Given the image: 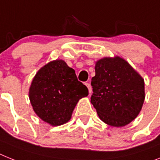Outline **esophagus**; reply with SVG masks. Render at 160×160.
I'll return each mask as SVG.
<instances>
[{
	"instance_id": "1",
	"label": "esophagus",
	"mask_w": 160,
	"mask_h": 160,
	"mask_svg": "<svg viewBox=\"0 0 160 160\" xmlns=\"http://www.w3.org/2000/svg\"><path fill=\"white\" fill-rule=\"evenodd\" d=\"M84 84H85L87 88H88V92H89V93H91V92H92V88H91L90 84H89V83H84Z\"/></svg>"
}]
</instances>
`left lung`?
<instances>
[{
	"mask_svg": "<svg viewBox=\"0 0 160 160\" xmlns=\"http://www.w3.org/2000/svg\"><path fill=\"white\" fill-rule=\"evenodd\" d=\"M91 103L103 122L122 127L138 116L145 99L144 80L119 57L96 62Z\"/></svg>",
	"mask_w": 160,
	"mask_h": 160,
	"instance_id": "8db88e82",
	"label": "left lung"
}]
</instances>
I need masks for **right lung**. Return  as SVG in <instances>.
Instances as JSON below:
<instances>
[{
  "instance_id": "obj_1",
  "label": "right lung",
  "mask_w": 160,
  "mask_h": 160,
  "mask_svg": "<svg viewBox=\"0 0 160 160\" xmlns=\"http://www.w3.org/2000/svg\"><path fill=\"white\" fill-rule=\"evenodd\" d=\"M88 94L74 69L62 60L44 66L32 80L29 91L33 110L39 117L53 126L67 123L76 103Z\"/></svg>"
}]
</instances>
